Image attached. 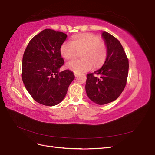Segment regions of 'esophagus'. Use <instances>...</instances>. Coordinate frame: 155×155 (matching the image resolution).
<instances>
[{
	"label": "esophagus",
	"mask_w": 155,
	"mask_h": 155,
	"mask_svg": "<svg viewBox=\"0 0 155 155\" xmlns=\"http://www.w3.org/2000/svg\"><path fill=\"white\" fill-rule=\"evenodd\" d=\"M78 74H77V73H74V76H75V77H78Z\"/></svg>",
	"instance_id": "1"
}]
</instances>
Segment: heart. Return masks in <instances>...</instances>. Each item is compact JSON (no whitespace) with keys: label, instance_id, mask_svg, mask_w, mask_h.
Returning a JSON list of instances; mask_svg holds the SVG:
<instances>
[{"label":"heart","instance_id":"obj_1","mask_svg":"<svg viewBox=\"0 0 155 155\" xmlns=\"http://www.w3.org/2000/svg\"><path fill=\"white\" fill-rule=\"evenodd\" d=\"M82 59L68 61L67 68L74 73L80 74L91 70L94 64L99 67L105 61L107 55V46L97 35L87 33L76 35L72 41H67L61 46L60 53L66 59H72L81 53Z\"/></svg>","mask_w":155,"mask_h":155}]
</instances>
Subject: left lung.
<instances>
[{
    "mask_svg": "<svg viewBox=\"0 0 155 155\" xmlns=\"http://www.w3.org/2000/svg\"><path fill=\"white\" fill-rule=\"evenodd\" d=\"M102 36L107 46V55L103 67L87 75L85 85L88 97L98 105L116 100L125 87L129 60L120 42L108 32Z\"/></svg>",
    "mask_w": 155,
    "mask_h": 155,
    "instance_id": "8db88e82",
    "label": "left lung"
}]
</instances>
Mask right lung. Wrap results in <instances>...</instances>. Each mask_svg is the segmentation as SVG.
<instances>
[{"label":"right lung","mask_w":155,"mask_h":155,"mask_svg":"<svg viewBox=\"0 0 155 155\" xmlns=\"http://www.w3.org/2000/svg\"><path fill=\"white\" fill-rule=\"evenodd\" d=\"M67 37L63 32L45 29L33 37L25 51L22 81L33 99L40 104H59L75 78L69 70L59 72L64 63L60 48Z\"/></svg>","instance_id":"1"}]
</instances>
